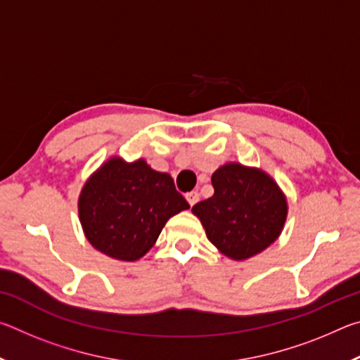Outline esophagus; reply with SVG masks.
Instances as JSON below:
<instances>
[{"label": "esophagus", "mask_w": 360, "mask_h": 360, "mask_svg": "<svg viewBox=\"0 0 360 360\" xmlns=\"http://www.w3.org/2000/svg\"><path fill=\"white\" fill-rule=\"evenodd\" d=\"M186 200L188 202V205L193 206V205L197 203L198 200H200V193H198V192H195V191L188 192V193H186Z\"/></svg>", "instance_id": "1"}]
</instances>
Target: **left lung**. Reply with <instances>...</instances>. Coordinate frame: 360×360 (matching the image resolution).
Segmentation results:
<instances>
[{"label": "left lung", "mask_w": 360, "mask_h": 360, "mask_svg": "<svg viewBox=\"0 0 360 360\" xmlns=\"http://www.w3.org/2000/svg\"><path fill=\"white\" fill-rule=\"evenodd\" d=\"M211 182L214 195L195 205L192 212L219 251L245 260L276 241L288 216V200L270 176L227 163L212 173Z\"/></svg>", "instance_id": "1"}]
</instances>
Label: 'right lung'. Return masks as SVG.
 I'll list each match as a JSON object with an SVG mask.
<instances>
[{
    "instance_id": "obj_1",
    "label": "right lung",
    "mask_w": 360,
    "mask_h": 360,
    "mask_svg": "<svg viewBox=\"0 0 360 360\" xmlns=\"http://www.w3.org/2000/svg\"><path fill=\"white\" fill-rule=\"evenodd\" d=\"M79 219L90 245L109 257L135 262L155 245L167 221L191 206L168 173L146 160L109 158L79 195Z\"/></svg>"
}]
</instances>
